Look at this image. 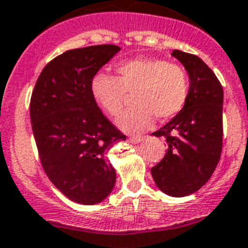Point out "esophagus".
Masks as SVG:
<instances>
[{"label":"esophagus","mask_w":248,"mask_h":248,"mask_svg":"<svg viewBox=\"0 0 248 248\" xmlns=\"http://www.w3.org/2000/svg\"><path fill=\"white\" fill-rule=\"evenodd\" d=\"M128 141H130L131 143H140L141 141H143V137H136V136L130 137V139H128Z\"/></svg>","instance_id":"34e87169"}]
</instances>
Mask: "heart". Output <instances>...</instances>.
<instances>
[{"instance_id": "1", "label": "heart", "mask_w": 248, "mask_h": 248, "mask_svg": "<svg viewBox=\"0 0 248 248\" xmlns=\"http://www.w3.org/2000/svg\"><path fill=\"white\" fill-rule=\"evenodd\" d=\"M117 77L97 74L91 92L107 114L122 112L126 93H134V107L117 121L121 130L139 134L153 126L155 116L168 120L182 111L189 94L188 74L183 66L153 58H136L116 66Z\"/></svg>"}]
</instances>
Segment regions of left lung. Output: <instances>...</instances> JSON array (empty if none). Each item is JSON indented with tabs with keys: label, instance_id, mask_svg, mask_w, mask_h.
I'll use <instances>...</instances> for the list:
<instances>
[{
	"label": "left lung",
	"instance_id": "left-lung-1",
	"mask_svg": "<svg viewBox=\"0 0 248 248\" xmlns=\"http://www.w3.org/2000/svg\"><path fill=\"white\" fill-rule=\"evenodd\" d=\"M189 77V94L175 117L153 132L165 137L166 154L151 169L154 182L170 197H186L203 186L222 153L223 88L199 57L174 50Z\"/></svg>",
	"mask_w": 248,
	"mask_h": 248
}]
</instances>
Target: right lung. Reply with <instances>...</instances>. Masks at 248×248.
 Listing matches in <instances>:
<instances>
[{"mask_svg": "<svg viewBox=\"0 0 248 248\" xmlns=\"http://www.w3.org/2000/svg\"><path fill=\"white\" fill-rule=\"evenodd\" d=\"M120 50L116 45L68 50L44 68L31 95V126L44 171L79 204L101 203L116 183L107 154L126 136L103 116L91 83Z\"/></svg>", "mask_w": 248, "mask_h": 248, "instance_id": "obj_1", "label": "right lung"}]
</instances>
